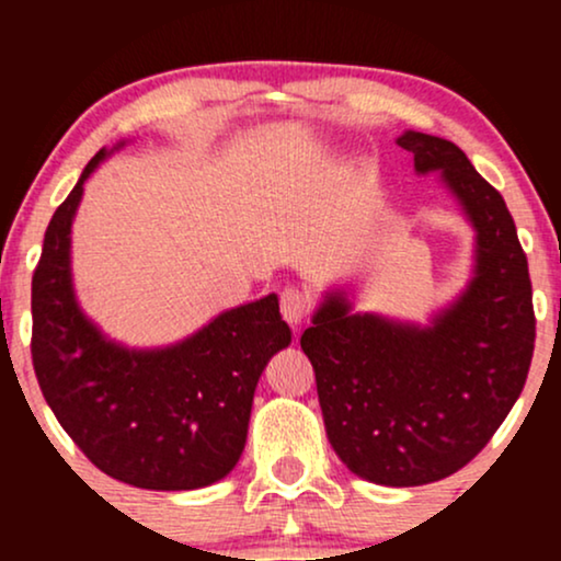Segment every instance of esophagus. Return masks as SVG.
<instances>
[{"label": "esophagus", "instance_id": "34e87169", "mask_svg": "<svg viewBox=\"0 0 561 561\" xmlns=\"http://www.w3.org/2000/svg\"><path fill=\"white\" fill-rule=\"evenodd\" d=\"M279 311L289 327H298L311 313V298L298 287L282 289L279 295Z\"/></svg>", "mask_w": 561, "mask_h": 561}]
</instances>
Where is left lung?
Instances as JSON below:
<instances>
[{"label":"left lung","mask_w":561,"mask_h":561,"mask_svg":"<svg viewBox=\"0 0 561 561\" xmlns=\"http://www.w3.org/2000/svg\"><path fill=\"white\" fill-rule=\"evenodd\" d=\"M416 173L440 171L474 231V276L430 327L351 313L330 293L300 337L327 437L358 478L427 485L459 472L506 420L536 345L527 259L504 197L454 141L405 131Z\"/></svg>","instance_id":"left-lung-1"}]
</instances>
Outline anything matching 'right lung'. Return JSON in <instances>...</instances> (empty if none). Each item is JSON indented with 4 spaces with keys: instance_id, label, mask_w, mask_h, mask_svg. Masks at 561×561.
<instances>
[{
    "instance_id": "obj_1",
    "label": "right lung",
    "mask_w": 561,
    "mask_h": 561,
    "mask_svg": "<svg viewBox=\"0 0 561 561\" xmlns=\"http://www.w3.org/2000/svg\"><path fill=\"white\" fill-rule=\"evenodd\" d=\"M105 156L89 160L44 234L31 282L38 388L96 469L147 491H195L240 461L255 385L293 332L266 295L171 347L128 351L102 337L73 295L70 224Z\"/></svg>"
}]
</instances>
